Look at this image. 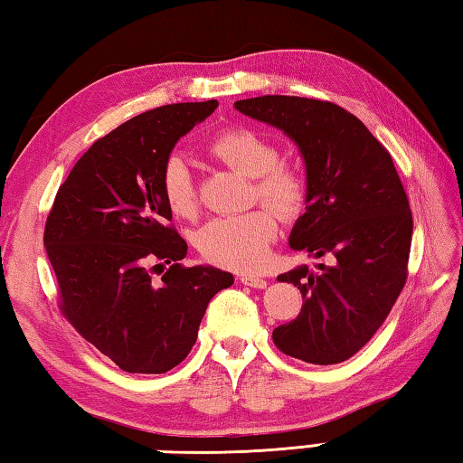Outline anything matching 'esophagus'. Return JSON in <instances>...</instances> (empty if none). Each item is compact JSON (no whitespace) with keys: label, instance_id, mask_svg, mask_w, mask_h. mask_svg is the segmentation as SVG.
Segmentation results:
<instances>
[{"label":"esophagus","instance_id":"obj_1","mask_svg":"<svg viewBox=\"0 0 463 463\" xmlns=\"http://www.w3.org/2000/svg\"><path fill=\"white\" fill-rule=\"evenodd\" d=\"M239 279L242 285H249V288H255V289L267 288V279H263V277H259V275H253V273H242Z\"/></svg>","mask_w":463,"mask_h":463}]
</instances>
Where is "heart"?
Segmentation results:
<instances>
[{
  "mask_svg": "<svg viewBox=\"0 0 463 463\" xmlns=\"http://www.w3.org/2000/svg\"><path fill=\"white\" fill-rule=\"evenodd\" d=\"M208 154L247 178H255L257 196L277 213L293 214L304 204L306 180L296 167L277 164L279 151L271 139L249 128L226 129L208 144ZM162 196L178 216L196 210V190L182 156H170L162 170ZM277 237V216L269 208L218 216L196 234V247L210 263L253 271L265 263Z\"/></svg>",
  "mask_w": 463,
  "mask_h": 463,
  "instance_id": "obj_1",
  "label": "heart"
}]
</instances>
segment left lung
Returning <instances> with one entry per match:
<instances>
[{
    "label": "left lung",
    "instance_id": "1",
    "mask_svg": "<svg viewBox=\"0 0 463 463\" xmlns=\"http://www.w3.org/2000/svg\"><path fill=\"white\" fill-rule=\"evenodd\" d=\"M239 113L283 131L306 164V213L289 247L307 250L316 271L299 265L277 277L298 285L299 316L273 330L283 354L338 364L373 338L407 281L413 234L405 188L366 125L327 100L265 95L234 103Z\"/></svg>",
    "mask_w": 463,
    "mask_h": 463
}]
</instances>
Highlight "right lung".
I'll list each match as a JSON object with an SVG mask.
<instances>
[{"instance_id": "right-lung-1", "label": "right lung", "mask_w": 463, "mask_h": 463, "mask_svg": "<svg viewBox=\"0 0 463 463\" xmlns=\"http://www.w3.org/2000/svg\"><path fill=\"white\" fill-rule=\"evenodd\" d=\"M218 107L164 105L125 121L89 147L58 190L44 247L66 319L125 373L162 374L188 356L208 301L234 283L213 265L174 263L188 245L167 221L162 170L180 137ZM159 263V265H162Z\"/></svg>"}]
</instances>
